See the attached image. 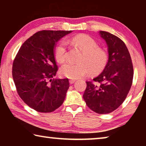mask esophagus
Wrapping results in <instances>:
<instances>
[{
  "mask_svg": "<svg viewBox=\"0 0 146 146\" xmlns=\"http://www.w3.org/2000/svg\"><path fill=\"white\" fill-rule=\"evenodd\" d=\"M75 80H74V79H70V84H73L74 82H75Z\"/></svg>",
  "mask_w": 146,
  "mask_h": 146,
  "instance_id": "obj_1",
  "label": "esophagus"
}]
</instances>
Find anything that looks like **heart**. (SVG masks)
Wrapping results in <instances>:
<instances>
[{
	"instance_id": "1",
	"label": "heart",
	"mask_w": 146,
	"mask_h": 146,
	"mask_svg": "<svg viewBox=\"0 0 146 146\" xmlns=\"http://www.w3.org/2000/svg\"><path fill=\"white\" fill-rule=\"evenodd\" d=\"M71 43L82 51L79 64H66L61 68L60 74L71 79H77L88 74L102 71L108 62V55L103 49L98 48V42L88 35H78L70 40ZM55 56L58 62L63 63L66 59V43L60 41L55 49Z\"/></svg>"
}]
</instances>
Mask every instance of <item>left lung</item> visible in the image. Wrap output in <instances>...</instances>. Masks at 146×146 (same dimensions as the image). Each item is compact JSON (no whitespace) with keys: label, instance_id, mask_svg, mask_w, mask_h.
<instances>
[{"label":"left lung","instance_id":"1","mask_svg":"<svg viewBox=\"0 0 146 146\" xmlns=\"http://www.w3.org/2000/svg\"><path fill=\"white\" fill-rule=\"evenodd\" d=\"M108 45V62L102 73L93 82H86L83 98L91 110L107 114L119 107L126 98L133 78L131 58L125 43L118 36L100 31Z\"/></svg>","mask_w":146,"mask_h":146}]
</instances>
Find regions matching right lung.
<instances>
[{"label":"right lung","instance_id":"add662e5","mask_svg":"<svg viewBox=\"0 0 146 146\" xmlns=\"http://www.w3.org/2000/svg\"><path fill=\"white\" fill-rule=\"evenodd\" d=\"M71 31L43 30L24 42L14 59L12 75L17 93L29 107L49 113L62 104L70 87L68 78H53L58 66L56 42Z\"/></svg>","mask_w":146,"mask_h":146}]
</instances>
